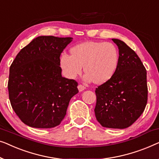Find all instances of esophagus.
<instances>
[{"label": "esophagus", "instance_id": "esophagus-1", "mask_svg": "<svg viewBox=\"0 0 159 159\" xmlns=\"http://www.w3.org/2000/svg\"><path fill=\"white\" fill-rule=\"evenodd\" d=\"M85 89H86V88H85V87L83 86V85L80 84V85H79V86H78V89H79V91H80H80H83L84 90H85Z\"/></svg>", "mask_w": 159, "mask_h": 159}]
</instances>
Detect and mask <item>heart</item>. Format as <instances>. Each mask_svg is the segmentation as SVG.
<instances>
[{
  "label": "heart",
  "mask_w": 159,
  "mask_h": 159,
  "mask_svg": "<svg viewBox=\"0 0 159 159\" xmlns=\"http://www.w3.org/2000/svg\"><path fill=\"white\" fill-rule=\"evenodd\" d=\"M71 55L62 53L60 66L67 79H75L82 72L84 80L102 84L112 77L118 63V51L110 42H86L70 50Z\"/></svg>",
  "instance_id": "1"
}]
</instances>
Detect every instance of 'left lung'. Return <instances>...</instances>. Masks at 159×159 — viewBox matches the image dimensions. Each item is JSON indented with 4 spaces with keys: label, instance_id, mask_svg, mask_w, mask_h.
Masks as SVG:
<instances>
[{
    "label": "left lung",
    "instance_id": "1",
    "mask_svg": "<svg viewBox=\"0 0 159 159\" xmlns=\"http://www.w3.org/2000/svg\"><path fill=\"white\" fill-rule=\"evenodd\" d=\"M119 49L112 77L96 89L95 116L102 126L124 129L133 125L146 108L147 73L135 51L123 41L112 39Z\"/></svg>",
    "mask_w": 159,
    "mask_h": 159
}]
</instances>
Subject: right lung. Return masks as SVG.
Instances as JSON below:
<instances>
[{"mask_svg": "<svg viewBox=\"0 0 159 159\" xmlns=\"http://www.w3.org/2000/svg\"><path fill=\"white\" fill-rule=\"evenodd\" d=\"M72 37L40 36L21 49L9 70L8 94L20 120L35 128L59 125L79 93L75 80L63 78L60 57Z\"/></svg>", "mask_w": 159, "mask_h": 159, "instance_id": "add662e5", "label": "right lung"}]
</instances>
